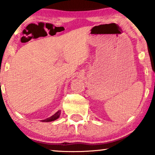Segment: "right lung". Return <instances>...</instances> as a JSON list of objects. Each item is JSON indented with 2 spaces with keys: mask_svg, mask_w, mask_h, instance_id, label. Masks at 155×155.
<instances>
[{
  "mask_svg": "<svg viewBox=\"0 0 155 155\" xmlns=\"http://www.w3.org/2000/svg\"><path fill=\"white\" fill-rule=\"evenodd\" d=\"M60 111H57L54 115H52V116H51L50 117H49V118L46 119V120H42V122H52V121H54V120H58V119L60 117Z\"/></svg>",
  "mask_w": 155,
  "mask_h": 155,
  "instance_id": "add662e5",
  "label": "right lung"
}]
</instances>
